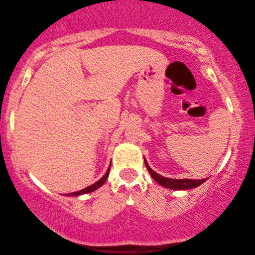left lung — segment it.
Masks as SVG:
<instances>
[{"mask_svg": "<svg viewBox=\"0 0 255 255\" xmlns=\"http://www.w3.org/2000/svg\"><path fill=\"white\" fill-rule=\"evenodd\" d=\"M144 162L146 168H147L148 172H150L151 177L156 181L157 183H159L160 186L165 187V188L169 189H174V191H184V189H192L195 188V187L200 186L201 183L206 182L207 178H201V180H189V178H182V180H178V178H169V177H164L162 175L157 174L156 171L152 170L148 165V163L146 162V159L144 158Z\"/></svg>", "mask_w": 255, "mask_h": 255, "instance_id": "8db88e82", "label": "left lung"}]
</instances>
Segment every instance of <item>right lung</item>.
<instances>
[{
  "label": "right lung",
  "instance_id": "obj_1",
  "mask_svg": "<svg viewBox=\"0 0 255 255\" xmlns=\"http://www.w3.org/2000/svg\"><path fill=\"white\" fill-rule=\"evenodd\" d=\"M110 165H111V163H110ZM109 171H110V166H109V169H108V170H107V172H105V174H104V176L102 177L99 181H97V182L91 184V186L86 187V188L81 189V191H78V192H74V193H69V194H66V195H68V197H79V195H83V194H87V193L95 192L96 189L99 188V187L103 186L105 181H107L108 176H109Z\"/></svg>",
  "mask_w": 255,
  "mask_h": 255
}]
</instances>
